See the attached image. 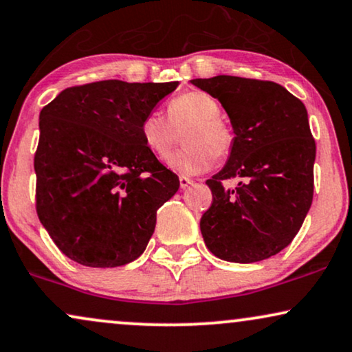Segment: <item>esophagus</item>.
<instances>
[{
    "label": "esophagus",
    "instance_id": "obj_1",
    "mask_svg": "<svg viewBox=\"0 0 352 352\" xmlns=\"http://www.w3.org/2000/svg\"><path fill=\"white\" fill-rule=\"evenodd\" d=\"M179 180H180V188H182V190L188 188L190 185H193V180L188 179V177H180Z\"/></svg>",
    "mask_w": 352,
    "mask_h": 352
}]
</instances>
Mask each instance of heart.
<instances>
[{
    "label": "heart",
    "instance_id": "b5f03b06",
    "mask_svg": "<svg viewBox=\"0 0 352 352\" xmlns=\"http://www.w3.org/2000/svg\"><path fill=\"white\" fill-rule=\"evenodd\" d=\"M184 129L185 146L168 159V167L182 175L208 170L215 157L223 159L232 151L233 135L220 120L219 101L204 91L173 98L167 106V117L149 112L140 124V137L153 156L166 159Z\"/></svg>",
    "mask_w": 352,
    "mask_h": 352
}]
</instances>
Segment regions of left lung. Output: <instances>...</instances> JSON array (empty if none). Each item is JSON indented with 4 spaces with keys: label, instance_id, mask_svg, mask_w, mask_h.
<instances>
[{
    "label": "left lung",
    "instance_id": "obj_1",
    "mask_svg": "<svg viewBox=\"0 0 352 352\" xmlns=\"http://www.w3.org/2000/svg\"><path fill=\"white\" fill-rule=\"evenodd\" d=\"M191 83L220 101L235 133L227 164L206 182V246L238 264L269 259L293 241L312 204L316 142L306 106L275 82L217 75ZM230 178L241 180L235 190L221 185Z\"/></svg>",
    "mask_w": 352,
    "mask_h": 352
}]
</instances>
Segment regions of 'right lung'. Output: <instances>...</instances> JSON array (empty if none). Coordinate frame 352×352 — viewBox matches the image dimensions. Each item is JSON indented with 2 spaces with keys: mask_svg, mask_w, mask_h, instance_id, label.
Here are the masks:
<instances>
[{
  "mask_svg": "<svg viewBox=\"0 0 352 352\" xmlns=\"http://www.w3.org/2000/svg\"><path fill=\"white\" fill-rule=\"evenodd\" d=\"M177 87L102 80L65 88L41 109L36 214L69 259L119 267L146 250L180 182L144 146L140 124Z\"/></svg>",
  "mask_w": 352,
  "mask_h": 352,
  "instance_id": "obj_1",
  "label": "right lung"
}]
</instances>
